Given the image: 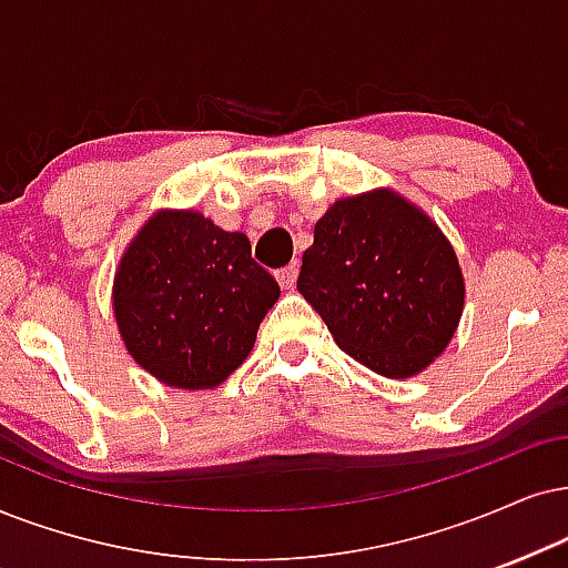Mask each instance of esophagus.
I'll use <instances>...</instances> for the list:
<instances>
[{"instance_id":"esophagus-1","label":"esophagus","mask_w":568,"mask_h":568,"mask_svg":"<svg viewBox=\"0 0 568 568\" xmlns=\"http://www.w3.org/2000/svg\"><path fill=\"white\" fill-rule=\"evenodd\" d=\"M275 277H277L280 288L291 291V288H293V285H296V280H298V264H296V262H293V264H288V267L277 270V272H275Z\"/></svg>"}]
</instances>
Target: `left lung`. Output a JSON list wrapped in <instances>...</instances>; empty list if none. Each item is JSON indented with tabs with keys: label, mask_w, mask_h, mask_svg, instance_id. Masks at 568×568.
<instances>
[{
	"label": "left lung",
	"mask_w": 568,
	"mask_h": 568,
	"mask_svg": "<svg viewBox=\"0 0 568 568\" xmlns=\"http://www.w3.org/2000/svg\"><path fill=\"white\" fill-rule=\"evenodd\" d=\"M298 293L335 343L390 379L427 369L464 314V275L427 212L393 189L337 199L301 256Z\"/></svg>",
	"instance_id": "obj_1"
}]
</instances>
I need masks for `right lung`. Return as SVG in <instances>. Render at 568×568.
I'll list each match as a JSON object with an SVG mask.
<instances>
[{
	"instance_id": "add662e5",
	"label": "right lung",
	"mask_w": 568,
	"mask_h": 568,
	"mask_svg": "<svg viewBox=\"0 0 568 568\" xmlns=\"http://www.w3.org/2000/svg\"><path fill=\"white\" fill-rule=\"evenodd\" d=\"M280 285L246 233L196 210H160L120 256L112 312L133 362L178 390H212L251 354Z\"/></svg>"
}]
</instances>
